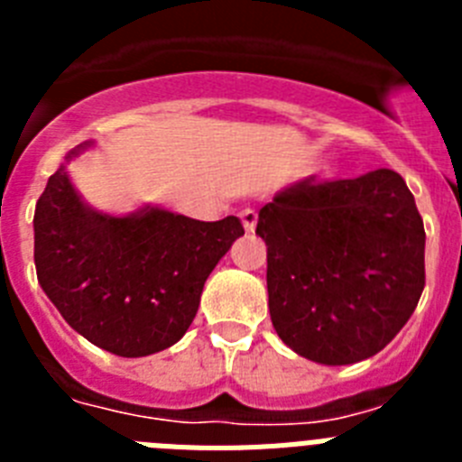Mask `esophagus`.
<instances>
[{"label": "esophagus", "mask_w": 462, "mask_h": 462, "mask_svg": "<svg viewBox=\"0 0 462 462\" xmlns=\"http://www.w3.org/2000/svg\"><path fill=\"white\" fill-rule=\"evenodd\" d=\"M256 219H259V215H256L254 210H250V208L240 212V222H243V226H245V231H247V234H252V231L256 228Z\"/></svg>", "instance_id": "34e87169"}]
</instances>
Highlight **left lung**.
Returning <instances> with one entry per match:
<instances>
[{"label": "left lung", "mask_w": 462, "mask_h": 462, "mask_svg": "<svg viewBox=\"0 0 462 462\" xmlns=\"http://www.w3.org/2000/svg\"><path fill=\"white\" fill-rule=\"evenodd\" d=\"M268 247V310L300 356L349 365L389 345L426 284V231L400 173L314 178L259 210Z\"/></svg>", "instance_id": "8db88e82"}]
</instances>
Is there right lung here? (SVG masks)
Here are the masks:
<instances>
[{
    "label": "right lung",
    "mask_w": 462,
    "mask_h": 462,
    "mask_svg": "<svg viewBox=\"0 0 462 462\" xmlns=\"http://www.w3.org/2000/svg\"><path fill=\"white\" fill-rule=\"evenodd\" d=\"M243 234L234 215L219 222L162 208L104 215L85 206L60 166L36 201V277L85 340L116 356H150L185 336L208 275Z\"/></svg>",
    "instance_id": "1"
}]
</instances>
